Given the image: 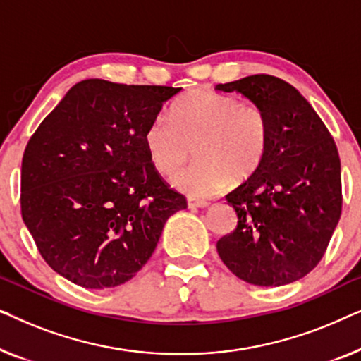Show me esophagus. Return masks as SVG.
<instances>
[{
    "label": "esophagus",
    "mask_w": 361,
    "mask_h": 361,
    "mask_svg": "<svg viewBox=\"0 0 361 361\" xmlns=\"http://www.w3.org/2000/svg\"><path fill=\"white\" fill-rule=\"evenodd\" d=\"M187 207L192 210L195 209H205V207H209V202L207 200H195V199H189L187 200Z\"/></svg>",
    "instance_id": "34e87169"
}]
</instances>
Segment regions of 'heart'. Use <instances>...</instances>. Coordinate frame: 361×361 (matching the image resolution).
<instances>
[{
    "mask_svg": "<svg viewBox=\"0 0 361 361\" xmlns=\"http://www.w3.org/2000/svg\"><path fill=\"white\" fill-rule=\"evenodd\" d=\"M147 156L162 176H176L194 154L199 162L174 179L184 194L204 199L230 180L243 182L268 154L269 125L259 106L210 90H195L156 116L145 131Z\"/></svg>",
    "mask_w": 361,
    "mask_h": 361,
    "instance_id": "heart-1",
    "label": "heart"
}]
</instances>
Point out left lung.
Wrapping results in <instances>:
<instances>
[{
	"instance_id": "left-lung-1",
	"label": "left lung",
	"mask_w": 361,
	"mask_h": 361,
	"mask_svg": "<svg viewBox=\"0 0 361 361\" xmlns=\"http://www.w3.org/2000/svg\"><path fill=\"white\" fill-rule=\"evenodd\" d=\"M216 90L241 93L269 125L264 162L225 197L238 225L216 251L245 283H294L322 259L342 214L337 146L310 103L278 77L258 73Z\"/></svg>"
}]
</instances>
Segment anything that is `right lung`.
<instances>
[{
    "instance_id": "1",
    "label": "right lung",
    "mask_w": 361,
    "mask_h": 361,
    "mask_svg": "<svg viewBox=\"0 0 361 361\" xmlns=\"http://www.w3.org/2000/svg\"><path fill=\"white\" fill-rule=\"evenodd\" d=\"M180 88L88 78L29 140L21 214L46 263L73 284H125L154 253L167 219L187 209L145 147V131Z\"/></svg>"
}]
</instances>
